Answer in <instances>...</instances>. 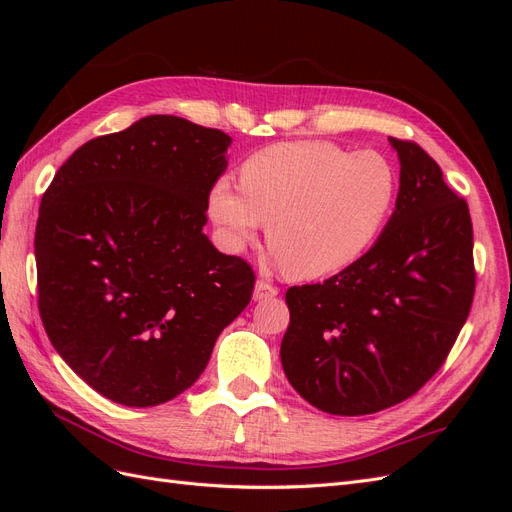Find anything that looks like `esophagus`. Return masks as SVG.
Wrapping results in <instances>:
<instances>
[{
	"mask_svg": "<svg viewBox=\"0 0 512 512\" xmlns=\"http://www.w3.org/2000/svg\"><path fill=\"white\" fill-rule=\"evenodd\" d=\"M277 297V288L265 280H258L254 286V301H267Z\"/></svg>",
	"mask_w": 512,
	"mask_h": 512,
	"instance_id": "34e87169",
	"label": "esophagus"
}]
</instances>
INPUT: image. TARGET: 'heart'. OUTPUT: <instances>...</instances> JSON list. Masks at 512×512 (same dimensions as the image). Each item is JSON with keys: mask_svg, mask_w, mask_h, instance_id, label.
I'll return each instance as SVG.
<instances>
[{"mask_svg": "<svg viewBox=\"0 0 512 512\" xmlns=\"http://www.w3.org/2000/svg\"><path fill=\"white\" fill-rule=\"evenodd\" d=\"M399 177L378 151L350 153L329 141L262 149L209 192V215L230 252L267 224L275 262L297 280H318L359 260L395 207Z\"/></svg>", "mask_w": 512, "mask_h": 512, "instance_id": "1", "label": "heart"}]
</instances>
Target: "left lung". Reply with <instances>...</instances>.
Wrapping results in <instances>:
<instances>
[{
	"instance_id": "8db88e82",
	"label": "left lung",
	"mask_w": 512,
	"mask_h": 512,
	"mask_svg": "<svg viewBox=\"0 0 512 512\" xmlns=\"http://www.w3.org/2000/svg\"><path fill=\"white\" fill-rule=\"evenodd\" d=\"M389 143L399 192L378 241L322 284L286 292L284 374L329 414H374L414 395L442 367L474 299L468 203L416 143Z\"/></svg>"
}]
</instances>
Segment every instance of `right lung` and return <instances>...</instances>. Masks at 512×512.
<instances>
[{
  "label": "right lung",
  "instance_id": "add662e5",
  "mask_svg": "<svg viewBox=\"0 0 512 512\" xmlns=\"http://www.w3.org/2000/svg\"><path fill=\"white\" fill-rule=\"evenodd\" d=\"M230 143L149 115L76 149L42 196V324L74 374L115 404L160 406L190 389L252 299V267L203 232Z\"/></svg>",
  "mask_w": 512,
  "mask_h": 512
}]
</instances>
